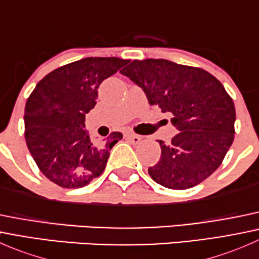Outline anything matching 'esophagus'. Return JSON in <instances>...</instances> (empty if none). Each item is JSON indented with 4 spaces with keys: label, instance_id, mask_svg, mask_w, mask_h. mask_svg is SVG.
<instances>
[{
    "label": "esophagus",
    "instance_id": "esophagus-1",
    "mask_svg": "<svg viewBox=\"0 0 259 259\" xmlns=\"http://www.w3.org/2000/svg\"><path fill=\"white\" fill-rule=\"evenodd\" d=\"M125 137H126V139H129L133 144H138V143L142 142V137H139V135L137 134H133V133H127Z\"/></svg>",
    "mask_w": 259,
    "mask_h": 259
}]
</instances>
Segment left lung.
Returning <instances> with one entry per match:
<instances>
[{"label": "left lung", "instance_id": "obj_1", "mask_svg": "<svg viewBox=\"0 0 259 259\" xmlns=\"http://www.w3.org/2000/svg\"><path fill=\"white\" fill-rule=\"evenodd\" d=\"M122 75L143 89L150 105L170 113L178 134L159 140L161 155L148 169L170 189L199 184L218 169L234 139L236 109L221 81L199 67L164 59L134 60Z\"/></svg>", "mask_w": 259, "mask_h": 259}]
</instances>
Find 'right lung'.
<instances>
[{"mask_svg":"<svg viewBox=\"0 0 259 259\" xmlns=\"http://www.w3.org/2000/svg\"><path fill=\"white\" fill-rule=\"evenodd\" d=\"M119 57H86L54 70L36 85L25 108V139L41 173L62 188H81L105 169L110 149L122 139H90L85 114L95 106L104 80L127 64Z\"/></svg>","mask_w":259,"mask_h":259,"instance_id":"1","label":"right lung"}]
</instances>
